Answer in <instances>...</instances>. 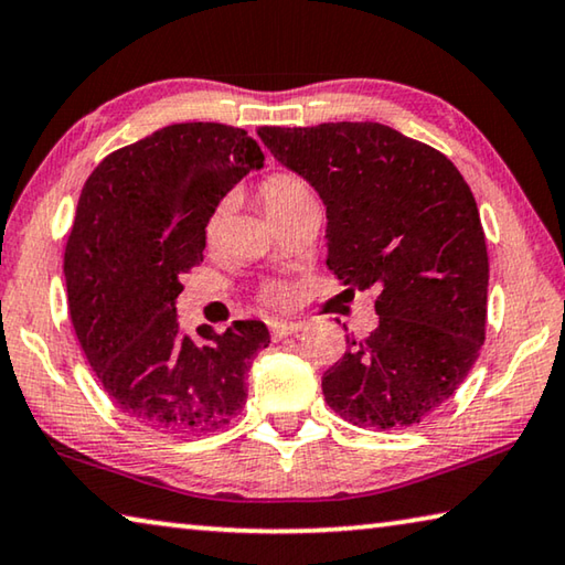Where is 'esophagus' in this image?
<instances>
[{
    "label": "esophagus",
    "instance_id": "obj_1",
    "mask_svg": "<svg viewBox=\"0 0 565 565\" xmlns=\"http://www.w3.org/2000/svg\"><path fill=\"white\" fill-rule=\"evenodd\" d=\"M303 329L301 321H274L271 323V337L274 339H286L291 333H299Z\"/></svg>",
    "mask_w": 565,
    "mask_h": 565
}]
</instances>
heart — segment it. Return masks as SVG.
I'll return each mask as SVG.
<instances>
[{"label":"heart","mask_w":565,"mask_h":565,"mask_svg":"<svg viewBox=\"0 0 565 565\" xmlns=\"http://www.w3.org/2000/svg\"><path fill=\"white\" fill-rule=\"evenodd\" d=\"M259 199H262L264 212L276 222V218H281L286 214L296 212V209L311 204L313 194H311V189L306 186L303 179H299L296 174H289V171H276V174L266 177L262 181ZM218 224H222V209H216V212L209 216L206 234L214 236ZM262 296H264V301H269L271 306H286L291 301V289L286 284L271 281L264 286Z\"/></svg>","instance_id":"heart-1"}]
</instances>
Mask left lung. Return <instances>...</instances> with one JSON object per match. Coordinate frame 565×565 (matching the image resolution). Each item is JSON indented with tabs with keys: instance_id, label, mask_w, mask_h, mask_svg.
Listing matches in <instances>:
<instances>
[{
	"instance_id": "left-lung-1",
	"label": "left lung",
	"mask_w": 565,
	"mask_h": 565,
	"mask_svg": "<svg viewBox=\"0 0 565 565\" xmlns=\"http://www.w3.org/2000/svg\"><path fill=\"white\" fill-rule=\"evenodd\" d=\"M327 206V264L374 289L379 327L321 379L353 426L404 428L446 404L486 339L489 254L471 189L441 151L376 121L262 127Z\"/></svg>"
}]
</instances>
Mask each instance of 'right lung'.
Wrapping results in <instances>:
<instances>
[{"label":"right lung","mask_w":565,"mask_h":565,"mask_svg":"<svg viewBox=\"0 0 565 565\" xmlns=\"http://www.w3.org/2000/svg\"><path fill=\"white\" fill-rule=\"evenodd\" d=\"M264 151L244 129L171 124L92 171L64 248L70 319L121 414L164 434L224 428L269 347L262 321L181 331L179 276L204 259L206 222Z\"/></svg>","instance_id":"right-lung-1"}]
</instances>
